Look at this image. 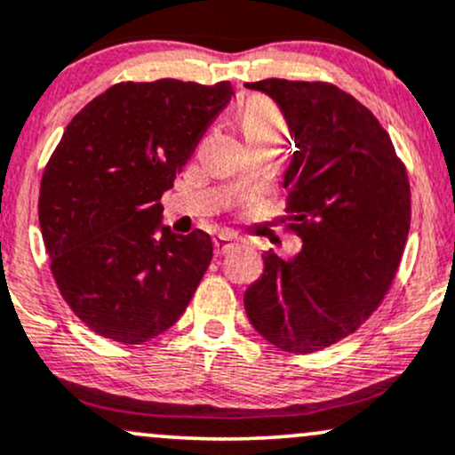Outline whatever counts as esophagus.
<instances>
[{"mask_svg": "<svg viewBox=\"0 0 455 455\" xmlns=\"http://www.w3.org/2000/svg\"><path fill=\"white\" fill-rule=\"evenodd\" d=\"M235 237L231 235H218L213 239V248H216V254H227L235 248Z\"/></svg>", "mask_w": 455, "mask_h": 455, "instance_id": "34e87169", "label": "esophagus"}]
</instances>
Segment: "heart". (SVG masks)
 Wrapping results in <instances>:
<instances>
[{
	"mask_svg": "<svg viewBox=\"0 0 455 455\" xmlns=\"http://www.w3.org/2000/svg\"><path fill=\"white\" fill-rule=\"evenodd\" d=\"M243 133L246 138H272L281 142L287 124H284L283 114L278 112L274 103L266 101V99H254L248 103L246 112H243L242 121Z\"/></svg>",
	"mask_w": 455,
	"mask_h": 455,
	"instance_id": "b5f03b06",
	"label": "heart"
}]
</instances>
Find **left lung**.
Here are the masks:
<instances>
[{"label":"left lung","mask_w":455,"mask_h":455,"mask_svg":"<svg viewBox=\"0 0 455 455\" xmlns=\"http://www.w3.org/2000/svg\"><path fill=\"white\" fill-rule=\"evenodd\" d=\"M296 151L283 172L287 213L302 248L243 293L254 331L272 346L311 354L352 334L395 278L411 228V186L391 138L352 94L322 82L263 79Z\"/></svg>","instance_id":"1"}]
</instances>
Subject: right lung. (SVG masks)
<instances>
[{
  "instance_id": "add662e5",
  "label": "right lung",
  "mask_w": 455,
  "mask_h": 455,
  "mask_svg": "<svg viewBox=\"0 0 455 455\" xmlns=\"http://www.w3.org/2000/svg\"><path fill=\"white\" fill-rule=\"evenodd\" d=\"M233 94L228 82L116 84L64 129L38 220L60 293L90 331L138 346L188 308L213 243L172 233L159 201Z\"/></svg>"
}]
</instances>
